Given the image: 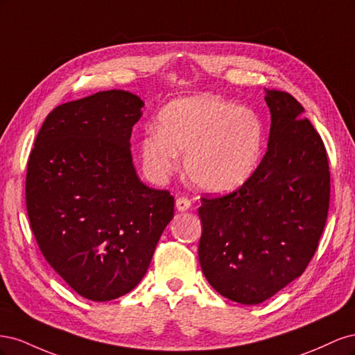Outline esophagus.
<instances>
[{
  "instance_id": "esophagus-1",
  "label": "esophagus",
  "mask_w": 355,
  "mask_h": 355,
  "mask_svg": "<svg viewBox=\"0 0 355 355\" xmlns=\"http://www.w3.org/2000/svg\"><path fill=\"white\" fill-rule=\"evenodd\" d=\"M176 207L179 211H187L191 207V200L188 197H178L176 198Z\"/></svg>"
}]
</instances>
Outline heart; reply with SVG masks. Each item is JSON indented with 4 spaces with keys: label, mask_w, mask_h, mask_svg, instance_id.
<instances>
[{
    "label": "heart",
    "mask_w": 355,
    "mask_h": 355,
    "mask_svg": "<svg viewBox=\"0 0 355 355\" xmlns=\"http://www.w3.org/2000/svg\"><path fill=\"white\" fill-rule=\"evenodd\" d=\"M263 148L257 115L209 94L164 106L158 127H149L139 144L146 176L164 182L180 164L201 191L220 194L237 189L254 173Z\"/></svg>",
    "instance_id": "b5f03b06"
}]
</instances>
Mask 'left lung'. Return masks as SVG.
I'll list each match as a JSON object with an SVG mask.
<instances>
[{
    "instance_id": "left-lung-1",
    "label": "left lung",
    "mask_w": 355,
    "mask_h": 355,
    "mask_svg": "<svg viewBox=\"0 0 355 355\" xmlns=\"http://www.w3.org/2000/svg\"><path fill=\"white\" fill-rule=\"evenodd\" d=\"M268 149L231 194L202 197L198 259L222 296L244 305L270 299L302 275L323 234L330 171L323 141L292 94L266 90Z\"/></svg>"
}]
</instances>
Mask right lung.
Wrapping results in <instances>:
<instances>
[{
    "label": "right lung",
    "instance_id": "obj_1",
    "mask_svg": "<svg viewBox=\"0 0 355 355\" xmlns=\"http://www.w3.org/2000/svg\"><path fill=\"white\" fill-rule=\"evenodd\" d=\"M144 102L108 90L56 106L26 170V210L46 261L94 302L142 280L175 214V198L137 178L130 153Z\"/></svg>",
    "mask_w": 355,
    "mask_h": 355
}]
</instances>
